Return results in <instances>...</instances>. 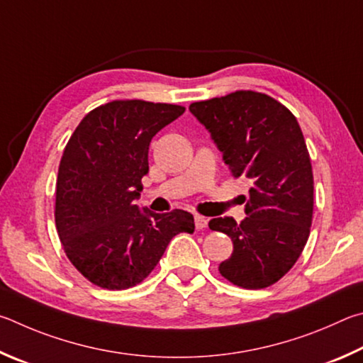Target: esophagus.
<instances>
[{
	"instance_id": "esophagus-1",
	"label": "esophagus",
	"mask_w": 363,
	"mask_h": 363,
	"mask_svg": "<svg viewBox=\"0 0 363 363\" xmlns=\"http://www.w3.org/2000/svg\"><path fill=\"white\" fill-rule=\"evenodd\" d=\"M208 220L206 217H202V215H194V225H196V230H204L207 226Z\"/></svg>"
}]
</instances>
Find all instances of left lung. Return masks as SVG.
Segmentation results:
<instances>
[{
	"label": "left lung",
	"instance_id": "obj_1",
	"mask_svg": "<svg viewBox=\"0 0 363 363\" xmlns=\"http://www.w3.org/2000/svg\"><path fill=\"white\" fill-rule=\"evenodd\" d=\"M189 111L211 133L233 177L250 183L247 217L208 221L233 240L220 274L242 289H264L287 274L309 238L314 180L296 118L269 95L239 91L196 101Z\"/></svg>",
	"mask_w": 363,
	"mask_h": 363
}]
</instances>
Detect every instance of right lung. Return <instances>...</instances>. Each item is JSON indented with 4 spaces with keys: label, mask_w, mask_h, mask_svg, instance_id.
Instances as JSON below:
<instances>
[{
    "label": "right lung",
    "mask_w": 363,
    "mask_h": 363,
    "mask_svg": "<svg viewBox=\"0 0 363 363\" xmlns=\"http://www.w3.org/2000/svg\"><path fill=\"white\" fill-rule=\"evenodd\" d=\"M185 108L118 100L95 108L63 151L55 191V225L69 262L87 281L125 290L148 277L178 233H194L185 211L140 208L151 138Z\"/></svg>",
    "instance_id": "1"
}]
</instances>
